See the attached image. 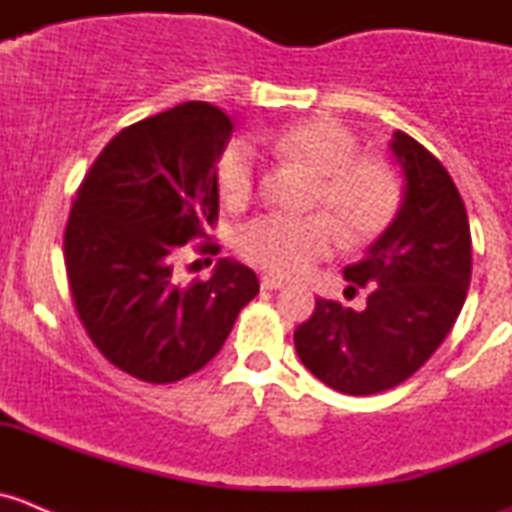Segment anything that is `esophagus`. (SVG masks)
Masks as SVG:
<instances>
[{
	"instance_id": "esophagus-1",
	"label": "esophagus",
	"mask_w": 512,
	"mask_h": 512,
	"mask_svg": "<svg viewBox=\"0 0 512 512\" xmlns=\"http://www.w3.org/2000/svg\"><path fill=\"white\" fill-rule=\"evenodd\" d=\"M260 287L262 289H270V292H272V289H282V287H285V282L277 280V277H272V275H262L260 277Z\"/></svg>"
}]
</instances>
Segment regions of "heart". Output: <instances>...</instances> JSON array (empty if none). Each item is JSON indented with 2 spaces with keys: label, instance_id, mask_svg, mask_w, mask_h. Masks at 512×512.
<instances>
[{
  "label": "heart",
  "instance_id": "1",
  "mask_svg": "<svg viewBox=\"0 0 512 512\" xmlns=\"http://www.w3.org/2000/svg\"><path fill=\"white\" fill-rule=\"evenodd\" d=\"M255 141L317 178L312 203L329 218L270 213L250 220L237 232V250L252 265L272 275L297 277L327 257L337 237L347 245H364L399 215L401 183L394 168L379 158H356V138L342 123L307 118L277 133H260ZM215 175L227 208H245L257 185V156L250 143L240 138L227 143Z\"/></svg>",
  "mask_w": 512,
  "mask_h": 512
}]
</instances>
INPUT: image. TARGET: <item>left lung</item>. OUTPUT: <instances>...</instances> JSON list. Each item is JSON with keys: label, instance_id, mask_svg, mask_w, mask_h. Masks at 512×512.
Here are the masks:
<instances>
[{"label": "left lung", "instance_id": "8db88e82", "mask_svg": "<svg viewBox=\"0 0 512 512\" xmlns=\"http://www.w3.org/2000/svg\"><path fill=\"white\" fill-rule=\"evenodd\" d=\"M391 151L404 170V203L369 252L344 270L352 287H369L366 309L319 297L294 332L302 364L352 396L414 376L453 329L471 285V227L456 183L404 131L394 133Z\"/></svg>", "mask_w": 512, "mask_h": 512}]
</instances>
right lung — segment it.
<instances>
[{
    "label": "right lung",
    "instance_id": "right-lung-1",
    "mask_svg": "<svg viewBox=\"0 0 512 512\" xmlns=\"http://www.w3.org/2000/svg\"><path fill=\"white\" fill-rule=\"evenodd\" d=\"M230 136V116L205 101L143 118L106 143L71 205L64 260L81 324L113 366L148 384L203 369L260 292L255 272L227 257L208 282L175 272L180 247L218 220L215 165Z\"/></svg>",
    "mask_w": 512,
    "mask_h": 512
}]
</instances>
